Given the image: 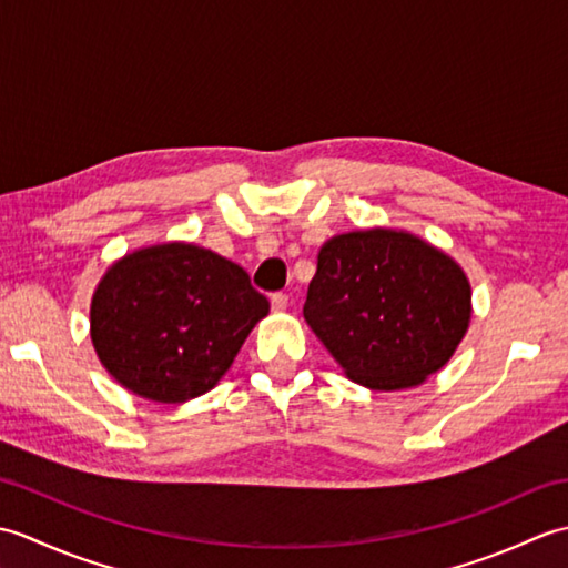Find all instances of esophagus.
<instances>
[{"instance_id": "obj_1", "label": "esophagus", "mask_w": 568, "mask_h": 568, "mask_svg": "<svg viewBox=\"0 0 568 568\" xmlns=\"http://www.w3.org/2000/svg\"><path fill=\"white\" fill-rule=\"evenodd\" d=\"M271 305H273L275 312L287 310V295H285V293H273V295H271Z\"/></svg>"}]
</instances>
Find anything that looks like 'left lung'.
<instances>
[{"label":"left lung","mask_w":568,"mask_h":568,"mask_svg":"<svg viewBox=\"0 0 568 568\" xmlns=\"http://www.w3.org/2000/svg\"><path fill=\"white\" fill-rule=\"evenodd\" d=\"M470 312V283L449 253L373 226L324 241L303 315L348 381L405 390L449 364Z\"/></svg>","instance_id":"obj_1"}]
</instances>
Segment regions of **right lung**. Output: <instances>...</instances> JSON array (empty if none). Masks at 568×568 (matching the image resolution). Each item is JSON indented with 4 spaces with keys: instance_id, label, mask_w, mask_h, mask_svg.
Returning <instances> with one entry per match:
<instances>
[{
    "instance_id": "1",
    "label": "right lung",
    "mask_w": 568,
    "mask_h": 568,
    "mask_svg": "<svg viewBox=\"0 0 568 568\" xmlns=\"http://www.w3.org/2000/svg\"><path fill=\"white\" fill-rule=\"evenodd\" d=\"M268 310L241 265L187 241H165L106 268L92 293L90 339L119 385L180 405L224 378Z\"/></svg>"
}]
</instances>
